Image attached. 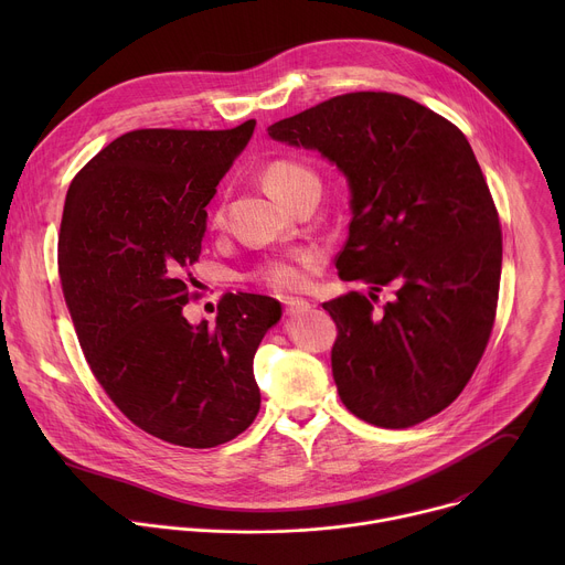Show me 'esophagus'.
Instances as JSON below:
<instances>
[{"label":"esophagus","instance_id":"obj_1","mask_svg":"<svg viewBox=\"0 0 565 565\" xmlns=\"http://www.w3.org/2000/svg\"><path fill=\"white\" fill-rule=\"evenodd\" d=\"M284 308H286L288 315H299V312L310 310V301L297 299V297H286V299H284Z\"/></svg>","mask_w":565,"mask_h":565}]
</instances>
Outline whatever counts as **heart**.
Segmentation results:
<instances>
[{"instance_id":"heart-1","label":"heart","mask_w":565,"mask_h":565,"mask_svg":"<svg viewBox=\"0 0 565 565\" xmlns=\"http://www.w3.org/2000/svg\"><path fill=\"white\" fill-rule=\"evenodd\" d=\"M262 177H264V183L268 185V190L284 203L295 201L308 188H319V177L315 174V170H310L308 166H303V163H299V160H292V158L273 160V163H268L264 168ZM223 216H225L223 205H216L210 212V223L221 225ZM310 262H312V257L266 262L264 266H259L255 270V279L266 284L268 288L281 290V292L299 290L308 284Z\"/></svg>"}]
</instances>
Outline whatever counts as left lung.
<instances>
[{"instance_id":"1","label":"left lung","mask_w":565,"mask_h":565,"mask_svg":"<svg viewBox=\"0 0 565 565\" xmlns=\"http://www.w3.org/2000/svg\"><path fill=\"white\" fill-rule=\"evenodd\" d=\"M268 134L317 149L351 188L335 266L371 292L321 303L338 327L331 364L347 409L384 429L440 414L486 353L503 262L499 212L465 134L386 92L335 96ZM384 285L396 297L373 309Z\"/></svg>"}]
</instances>
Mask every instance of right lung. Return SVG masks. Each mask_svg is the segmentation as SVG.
<instances>
[{"mask_svg":"<svg viewBox=\"0 0 565 565\" xmlns=\"http://www.w3.org/2000/svg\"><path fill=\"white\" fill-rule=\"evenodd\" d=\"M255 120L234 129H136L68 185L57 270L85 358L142 431L192 449L223 445L259 414L253 360L281 303L227 292L216 324L183 317L205 205Z\"/></svg>","mask_w":565,"mask_h":565,"instance_id":"1","label":"right lung"}]
</instances>
